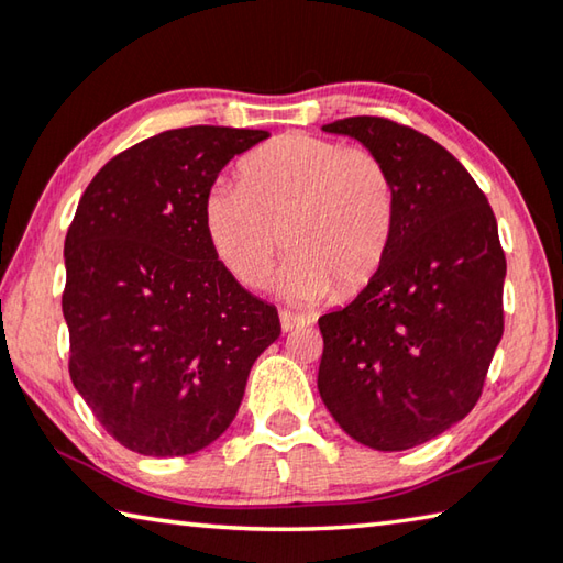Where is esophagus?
Instances as JSON below:
<instances>
[{"label": "esophagus", "mask_w": 563, "mask_h": 563, "mask_svg": "<svg viewBox=\"0 0 563 563\" xmlns=\"http://www.w3.org/2000/svg\"><path fill=\"white\" fill-rule=\"evenodd\" d=\"M279 323H282V331L289 333V331H297L301 327H307V319L297 317V313H289V311H279Z\"/></svg>", "instance_id": "esophagus-1"}]
</instances>
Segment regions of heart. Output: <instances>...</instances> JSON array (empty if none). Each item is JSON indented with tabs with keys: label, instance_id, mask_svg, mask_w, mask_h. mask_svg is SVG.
Instances as JSON below:
<instances>
[{
	"label": "heart",
	"instance_id": "heart-1",
	"mask_svg": "<svg viewBox=\"0 0 563 563\" xmlns=\"http://www.w3.org/2000/svg\"><path fill=\"white\" fill-rule=\"evenodd\" d=\"M240 187L214 185L202 227L217 260L242 287L260 289L274 272L279 234L291 254L284 289L301 301L368 287L388 254L393 183L366 147L287 133L236 165Z\"/></svg>",
	"mask_w": 563,
	"mask_h": 563
}]
</instances>
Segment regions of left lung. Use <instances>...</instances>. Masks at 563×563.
<instances>
[{
    "mask_svg": "<svg viewBox=\"0 0 563 563\" xmlns=\"http://www.w3.org/2000/svg\"><path fill=\"white\" fill-rule=\"evenodd\" d=\"M323 131L356 137L386 165L393 234L368 287L319 319V393L361 445L408 450L482 396L505 333L497 220L465 165L416 128L353 115Z\"/></svg>",
    "mask_w": 563,
    "mask_h": 563,
    "instance_id": "1",
    "label": "left lung"
}]
</instances>
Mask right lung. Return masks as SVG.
Listing matches in <instances>:
<instances>
[{"label":"right lung","instance_id":"obj_1","mask_svg":"<svg viewBox=\"0 0 563 563\" xmlns=\"http://www.w3.org/2000/svg\"><path fill=\"white\" fill-rule=\"evenodd\" d=\"M266 135L173 128L111 157L78 200L64 242L68 373L108 435L141 455L183 457L220 438L282 333L202 227L217 173Z\"/></svg>","mask_w":563,"mask_h":563}]
</instances>
